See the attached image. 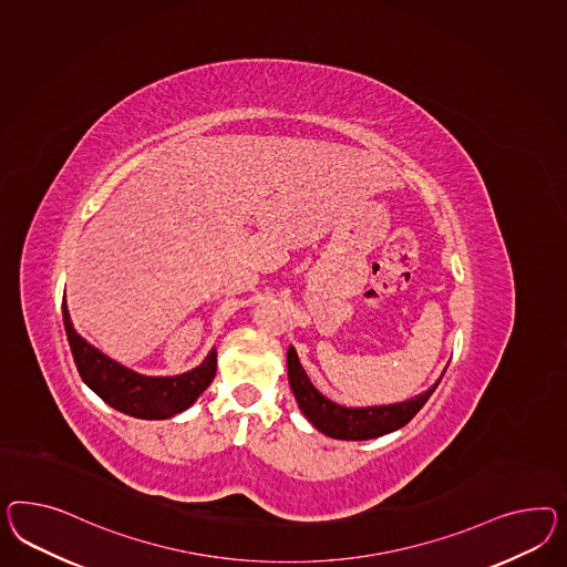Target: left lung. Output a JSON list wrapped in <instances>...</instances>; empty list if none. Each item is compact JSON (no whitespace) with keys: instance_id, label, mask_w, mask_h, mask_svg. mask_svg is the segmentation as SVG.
Returning <instances> with one entry per match:
<instances>
[{"instance_id":"left-lung-1","label":"left lung","mask_w":567,"mask_h":567,"mask_svg":"<svg viewBox=\"0 0 567 567\" xmlns=\"http://www.w3.org/2000/svg\"><path fill=\"white\" fill-rule=\"evenodd\" d=\"M287 369H289L292 394L301 413L306 414L307 421L328 437L351 440V442L373 440L404 427L414 414L423 409V404L435 392L445 373L444 369L440 380L429 385L425 392L404 402L380 404V406H342L334 400L326 399L322 392L311 383L307 378L306 369L299 363V354L292 347L287 351Z\"/></svg>"}]
</instances>
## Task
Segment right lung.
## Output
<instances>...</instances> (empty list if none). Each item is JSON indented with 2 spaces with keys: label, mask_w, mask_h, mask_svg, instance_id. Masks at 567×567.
<instances>
[{
  "label": "right lung",
  "mask_w": 567,
  "mask_h": 567,
  "mask_svg": "<svg viewBox=\"0 0 567 567\" xmlns=\"http://www.w3.org/2000/svg\"><path fill=\"white\" fill-rule=\"evenodd\" d=\"M63 326L82 382L115 411L136 419H171L189 409L216 375V351L208 352L198 368L179 375H142L99 351L80 337L62 303Z\"/></svg>",
  "instance_id": "1"
}]
</instances>
